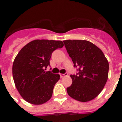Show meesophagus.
Listing matches in <instances>:
<instances>
[{
	"label": "esophagus",
	"instance_id": "obj_1",
	"mask_svg": "<svg viewBox=\"0 0 122 122\" xmlns=\"http://www.w3.org/2000/svg\"><path fill=\"white\" fill-rule=\"evenodd\" d=\"M60 77H61V78H62V77H65V76H67V75H68V74H67V73H65V74H61V73H60Z\"/></svg>",
	"mask_w": 122,
	"mask_h": 122
}]
</instances>
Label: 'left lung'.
I'll use <instances>...</instances> for the list:
<instances>
[{"mask_svg": "<svg viewBox=\"0 0 122 122\" xmlns=\"http://www.w3.org/2000/svg\"><path fill=\"white\" fill-rule=\"evenodd\" d=\"M77 75H71L72 83L67 88L72 99L87 102L95 99L103 90L108 79L109 65L99 47L86 40L64 41Z\"/></svg>", "mask_w": 122, "mask_h": 122, "instance_id": "obj_1", "label": "left lung"}]
</instances>
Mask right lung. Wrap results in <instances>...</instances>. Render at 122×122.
<instances>
[{
    "instance_id": "obj_1",
    "label": "right lung",
    "mask_w": 122,
    "mask_h": 122,
    "mask_svg": "<svg viewBox=\"0 0 122 122\" xmlns=\"http://www.w3.org/2000/svg\"><path fill=\"white\" fill-rule=\"evenodd\" d=\"M61 41L36 39L25 45L15 58L12 74L16 88L30 104L39 105L51 98L59 74L45 71L52 52L63 47Z\"/></svg>"
}]
</instances>
